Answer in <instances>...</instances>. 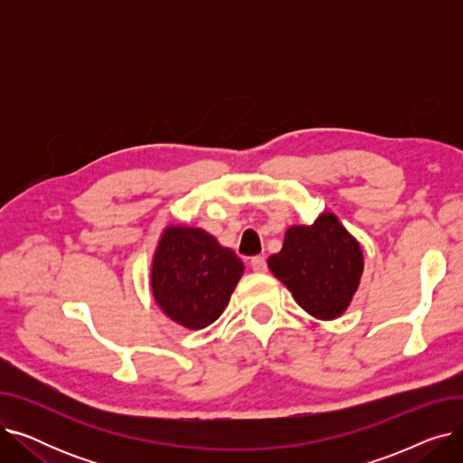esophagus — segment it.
Masks as SVG:
<instances>
[{"mask_svg": "<svg viewBox=\"0 0 463 463\" xmlns=\"http://www.w3.org/2000/svg\"><path fill=\"white\" fill-rule=\"evenodd\" d=\"M251 269H253V272H257V274L266 272V259L260 257V255L253 257V259H251Z\"/></svg>", "mask_w": 463, "mask_h": 463, "instance_id": "esophagus-1", "label": "esophagus"}]
</instances>
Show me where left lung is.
I'll list each match as a JSON object with an SVG mask.
<instances>
[{
    "mask_svg": "<svg viewBox=\"0 0 463 463\" xmlns=\"http://www.w3.org/2000/svg\"><path fill=\"white\" fill-rule=\"evenodd\" d=\"M269 269L302 309L328 321L351 304L364 259L360 244L337 217L323 213L313 225L290 227L285 232L283 248L269 259Z\"/></svg>",
    "mask_w": 463,
    "mask_h": 463,
    "instance_id": "obj_1",
    "label": "left lung"
}]
</instances>
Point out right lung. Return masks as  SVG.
<instances>
[{
    "mask_svg": "<svg viewBox=\"0 0 463 463\" xmlns=\"http://www.w3.org/2000/svg\"><path fill=\"white\" fill-rule=\"evenodd\" d=\"M244 274V264L203 229L168 227L154 255L152 293L170 319L199 330L212 325Z\"/></svg>",
    "mask_w": 463,
    "mask_h": 463,
    "instance_id": "1",
    "label": "right lung"
}]
</instances>
